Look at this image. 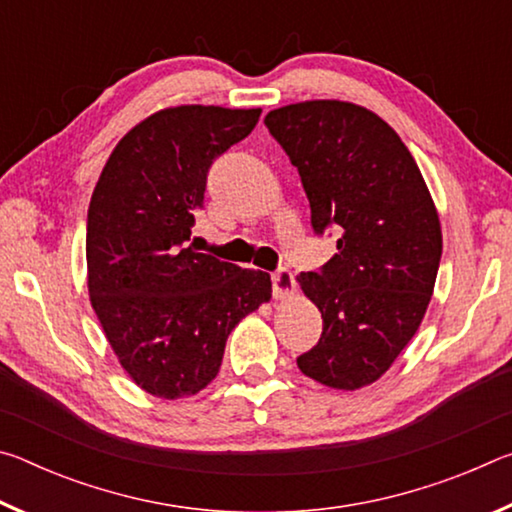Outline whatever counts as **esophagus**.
I'll use <instances>...</instances> for the list:
<instances>
[{
	"mask_svg": "<svg viewBox=\"0 0 512 512\" xmlns=\"http://www.w3.org/2000/svg\"><path fill=\"white\" fill-rule=\"evenodd\" d=\"M273 280V296L275 298H287L296 289V280H293V273L289 268H277V271L271 275Z\"/></svg>",
	"mask_w": 512,
	"mask_h": 512,
	"instance_id": "34e87169",
	"label": "esophagus"
}]
</instances>
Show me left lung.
<instances>
[{
	"mask_svg": "<svg viewBox=\"0 0 512 512\" xmlns=\"http://www.w3.org/2000/svg\"><path fill=\"white\" fill-rule=\"evenodd\" d=\"M298 169L311 228L336 255L296 280L323 316L298 368L336 391L377 381L413 339L436 284L443 232L424 178L391 126L348 101H305L264 119Z\"/></svg>",
	"mask_w": 512,
	"mask_h": 512,
	"instance_id": "8db88e82",
	"label": "left lung"
}]
</instances>
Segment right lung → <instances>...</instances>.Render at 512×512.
I'll use <instances>...</instances> for the list:
<instances>
[{"label": "right lung", "mask_w": 512, "mask_h": 512, "mask_svg": "<svg viewBox=\"0 0 512 512\" xmlns=\"http://www.w3.org/2000/svg\"><path fill=\"white\" fill-rule=\"evenodd\" d=\"M262 110L178 106L121 137L88 210V291L117 359L162 400L196 395L241 318L271 300V275L196 253L207 171Z\"/></svg>", "instance_id": "1"}]
</instances>
